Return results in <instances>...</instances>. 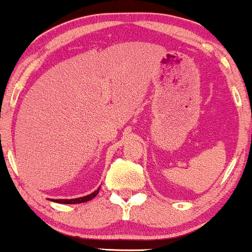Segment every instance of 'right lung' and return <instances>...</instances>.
<instances>
[{"label": "right lung", "instance_id": "obj_1", "mask_svg": "<svg viewBox=\"0 0 252 252\" xmlns=\"http://www.w3.org/2000/svg\"><path fill=\"white\" fill-rule=\"evenodd\" d=\"M99 190H100V188H99L98 190H96V191H94L93 193H91V195L84 196V197H79V198H71V200H51V201H54V202H59V203H64V205H74V203L87 202V201H91L92 198L95 197V196L98 195Z\"/></svg>", "mask_w": 252, "mask_h": 252}]
</instances>
